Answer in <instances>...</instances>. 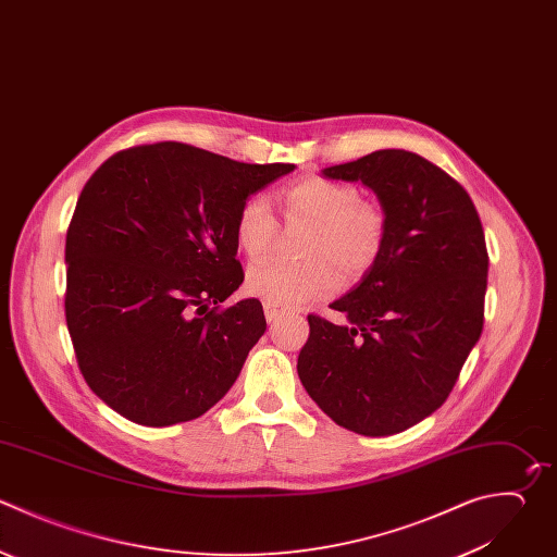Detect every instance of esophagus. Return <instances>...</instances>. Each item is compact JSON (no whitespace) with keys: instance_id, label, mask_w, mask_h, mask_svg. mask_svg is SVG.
Instances as JSON below:
<instances>
[{"instance_id":"34e87169","label":"esophagus","mask_w":557,"mask_h":557,"mask_svg":"<svg viewBox=\"0 0 557 557\" xmlns=\"http://www.w3.org/2000/svg\"><path fill=\"white\" fill-rule=\"evenodd\" d=\"M263 309H265V320H268L270 324L276 322V320H281V318L287 313L285 307H278V305H272V302H263Z\"/></svg>"}]
</instances>
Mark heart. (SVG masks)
Wrapping results in <instances>:
<instances>
[{"mask_svg":"<svg viewBox=\"0 0 557 557\" xmlns=\"http://www.w3.org/2000/svg\"><path fill=\"white\" fill-rule=\"evenodd\" d=\"M285 218L307 224L300 242V263L265 259L250 268L248 292L278 307H296L326 298L337 287V274L352 278L376 259L383 242V215L376 207L359 202L352 187L329 178H305L283 191ZM278 233V222L263 194L250 196L235 220L239 248L250 257H263Z\"/></svg>","mask_w":557,"mask_h":557,"instance_id":"heart-1","label":"heart"}]
</instances>
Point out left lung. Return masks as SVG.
<instances>
[{"instance_id":"1","label":"left lung","mask_w":557,"mask_h":557,"mask_svg":"<svg viewBox=\"0 0 557 557\" xmlns=\"http://www.w3.org/2000/svg\"><path fill=\"white\" fill-rule=\"evenodd\" d=\"M322 174L376 194L383 242L357 287L331 305L346 324L307 315L298 376L339 426L400 433L448 398L481 335V220L466 189L413 152L376 150Z\"/></svg>"}]
</instances>
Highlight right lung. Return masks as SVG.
<instances>
[{
    "label": "right lung",
    "mask_w": 557,
    "mask_h": 557,
    "mask_svg": "<svg viewBox=\"0 0 557 557\" xmlns=\"http://www.w3.org/2000/svg\"><path fill=\"white\" fill-rule=\"evenodd\" d=\"M294 172L187 144L122 150L87 181L65 244V318L87 385L117 413L170 426L209 411L265 333L242 285V205Z\"/></svg>",
    "instance_id": "obj_1"
}]
</instances>
